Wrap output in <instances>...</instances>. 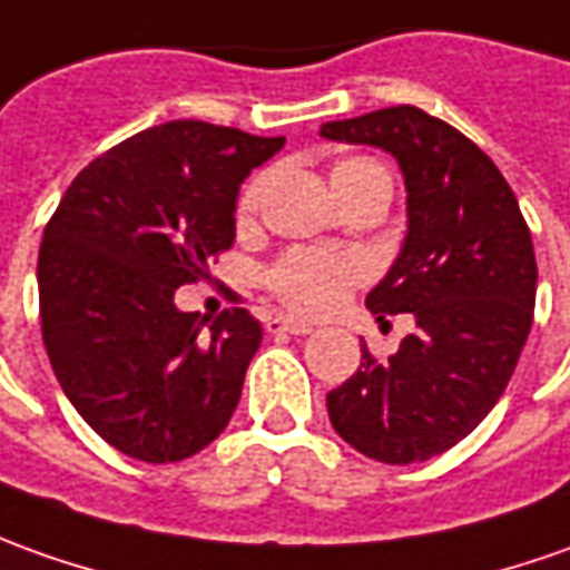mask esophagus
<instances>
[{
  "label": "esophagus",
  "mask_w": 570,
  "mask_h": 570,
  "mask_svg": "<svg viewBox=\"0 0 570 570\" xmlns=\"http://www.w3.org/2000/svg\"><path fill=\"white\" fill-rule=\"evenodd\" d=\"M265 327H268V334H296V336H305L315 331L312 324H305V321H296V317H286V315L268 317V321H265Z\"/></svg>",
  "instance_id": "esophagus-1"
}]
</instances>
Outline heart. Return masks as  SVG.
<instances>
[{
	"mask_svg": "<svg viewBox=\"0 0 570 570\" xmlns=\"http://www.w3.org/2000/svg\"><path fill=\"white\" fill-rule=\"evenodd\" d=\"M383 168L371 158H340L331 168V187L336 196H346L352 187H358L362 180L371 177H383ZM265 177H255L249 187L239 196V218L253 215L258 193H262ZM365 265L352 255L336 253H308V249H296L277 258L265 274V284L277 296V299L305 312V315H327L334 312L340 302L346 299L355 281H362Z\"/></svg>",
	"mask_w": 570,
	"mask_h": 570,
	"instance_id": "b5f03b06",
	"label": "heart"
}]
</instances>
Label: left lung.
Segmentation results:
<instances>
[{
    "mask_svg": "<svg viewBox=\"0 0 570 570\" xmlns=\"http://www.w3.org/2000/svg\"><path fill=\"white\" fill-rule=\"evenodd\" d=\"M321 137L396 158L409 230L371 315L415 331L327 393L334 431L383 464L428 462L478 428L512 381L537 299V258L505 177L471 139L415 106L321 124Z\"/></svg>",
    "mask_w": 570,
    "mask_h": 570,
    "instance_id": "left-lung-1",
    "label": "left lung"
}]
</instances>
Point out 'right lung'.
Masks as SVG:
<instances>
[{
    "mask_svg": "<svg viewBox=\"0 0 570 570\" xmlns=\"http://www.w3.org/2000/svg\"><path fill=\"white\" fill-rule=\"evenodd\" d=\"M284 142L205 121L149 127L77 174L42 230L52 371L92 431L137 462L189 459L234 415L262 324L227 308L203 334L174 289L234 246L239 184Z\"/></svg>",
    "mask_w": 570,
    "mask_h": 570,
    "instance_id": "add662e5",
    "label": "right lung"
}]
</instances>
